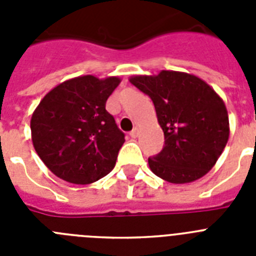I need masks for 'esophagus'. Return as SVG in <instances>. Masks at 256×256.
Returning <instances> with one entry per match:
<instances>
[{
    "instance_id": "34e87169",
    "label": "esophagus",
    "mask_w": 256,
    "mask_h": 256,
    "mask_svg": "<svg viewBox=\"0 0 256 256\" xmlns=\"http://www.w3.org/2000/svg\"><path fill=\"white\" fill-rule=\"evenodd\" d=\"M130 137H133V138H136V137L138 136V128H137V126H134V128H133V130L130 132Z\"/></svg>"
}]
</instances>
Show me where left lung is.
<instances>
[{
    "label": "left lung",
    "mask_w": 256,
    "mask_h": 256,
    "mask_svg": "<svg viewBox=\"0 0 256 256\" xmlns=\"http://www.w3.org/2000/svg\"><path fill=\"white\" fill-rule=\"evenodd\" d=\"M133 86L155 106L165 144L148 158L154 174L170 183L198 180L214 166L230 137L224 102L209 84L187 73L137 76Z\"/></svg>",
    "instance_id": "8db88e82"
}]
</instances>
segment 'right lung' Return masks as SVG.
Wrapping results in <instances>:
<instances>
[{
  "label": "right lung",
  "instance_id": "1",
  "mask_svg": "<svg viewBox=\"0 0 256 256\" xmlns=\"http://www.w3.org/2000/svg\"><path fill=\"white\" fill-rule=\"evenodd\" d=\"M120 79L78 76L48 92L32 115L33 146L61 180L88 184L112 170L124 134L106 112Z\"/></svg>",
  "mask_w": 256,
  "mask_h": 256
}]
</instances>
